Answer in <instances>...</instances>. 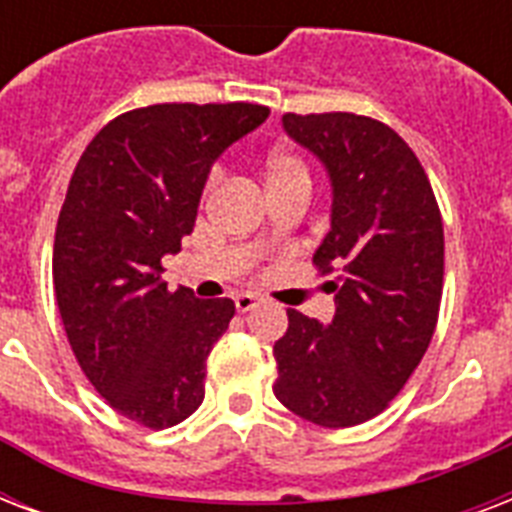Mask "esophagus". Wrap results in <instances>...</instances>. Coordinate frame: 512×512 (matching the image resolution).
<instances>
[{"label":"esophagus","mask_w":512,"mask_h":512,"mask_svg":"<svg viewBox=\"0 0 512 512\" xmlns=\"http://www.w3.org/2000/svg\"><path fill=\"white\" fill-rule=\"evenodd\" d=\"M257 303H260V297L257 295H249V292H244V295H236V311L239 313H249L252 308H257Z\"/></svg>","instance_id":"1"}]
</instances>
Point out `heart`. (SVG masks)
Listing matches in <instances>:
<instances>
[{"instance_id": "1", "label": "heart", "mask_w": 512, "mask_h": 512, "mask_svg": "<svg viewBox=\"0 0 512 512\" xmlns=\"http://www.w3.org/2000/svg\"><path fill=\"white\" fill-rule=\"evenodd\" d=\"M260 177L268 193L287 191V188H308L311 172L308 164L289 148H271L260 162Z\"/></svg>"}]
</instances>
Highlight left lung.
I'll return each mask as SVG.
<instances>
[{
    "label": "left lung",
    "mask_w": 512,
    "mask_h": 512,
    "mask_svg": "<svg viewBox=\"0 0 512 512\" xmlns=\"http://www.w3.org/2000/svg\"><path fill=\"white\" fill-rule=\"evenodd\" d=\"M284 130L332 180V231L313 265L335 292L329 327L287 311L273 345V393L289 412L350 428L398 396L436 332L444 292V223L420 159L372 116L284 114Z\"/></svg>",
    "instance_id": "left-lung-1"
}]
</instances>
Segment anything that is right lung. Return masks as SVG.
I'll return each instance as SVG.
<instances>
[{"mask_svg":"<svg viewBox=\"0 0 512 512\" xmlns=\"http://www.w3.org/2000/svg\"><path fill=\"white\" fill-rule=\"evenodd\" d=\"M257 103H156L116 116L84 148L60 207L52 284L68 345L106 404L172 428L204 401L228 297L167 289L162 257L193 231L217 156L268 119Z\"/></svg>","mask_w":512,"mask_h":512,"instance_id":"right-lung-1","label":"right lung"}]
</instances>
